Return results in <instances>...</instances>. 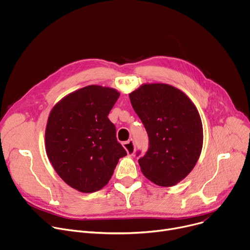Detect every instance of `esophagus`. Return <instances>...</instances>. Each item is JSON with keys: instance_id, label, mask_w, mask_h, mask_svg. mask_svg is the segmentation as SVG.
I'll return each mask as SVG.
<instances>
[{"instance_id": "1", "label": "esophagus", "mask_w": 250, "mask_h": 250, "mask_svg": "<svg viewBox=\"0 0 250 250\" xmlns=\"http://www.w3.org/2000/svg\"><path fill=\"white\" fill-rule=\"evenodd\" d=\"M125 149L126 150L128 155H133L135 152V145H134V140L133 139H129L127 141H125L123 144Z\"/></svg>"}]
</instances>
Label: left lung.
<instances>
[{"label":"left lung","instance_id":"1","mask_svg":"<svg viewBox=\"0 0 250 250\" xmlns=\"http://www.w3.org/2000/svg\"><path fill=\"white\" fill-rule=\"evenodd\" d=\"M129 99L149 139L146 153L138 159L141 172L158 186L176 185L193 170L202 151L197 108L183 92L161 83L142 85Z\"/></svg>","mask_w":250,"mask_h":250}]
</instances>
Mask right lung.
Here are the masks:
<instances>
[{
    "label": "right lung",
    "instance_id": "1",
    "mask_svg": "<svg viewBox=\"0 0 250 250\" xmlns=\"http://www.w3.org/2000/svg\"><path fill=\"white\" fill-rule=\"evenodd\" d=\"M119 97L115 89L91 85L69 94L50 112L47 156L61 179L80 192L101 190L126 155L108 118Z\"/></svg>",
    "mask_w": 250,
    "mask_h": 250
}]
</instances>
